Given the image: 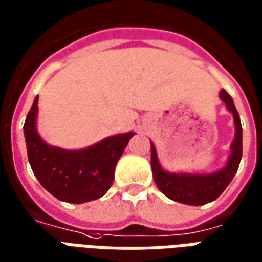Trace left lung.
<instances>
[{
    "label": "left lung",
    "instance_id": "obj_1",
    "mask_svg": "<svg viewBox=\"0 0 262 262\" xmlns=\"http://www.w3.org/2000/svg\"><path fill=\"white\" fill-rule=\"evenodd\" d=\"M221 99L226 103V107L233 113V120L236 125V137L232 144V155L229 158L228 165L222 170L211 174H176L167 173L160 167L156 156V149L154 144H150L152 154H150V165L154 180L160 191L167 198L173 201L187 204V205H204L208 202L216 200L225 188L229 186L234 174L237 173L238 165L243 154V144H242V123L238 113L234 107L233 99L228 92L223 89L221 92Z\"/></svg>",
    "mask_w": 262,
    "mask_h": 262
}]
</instances>
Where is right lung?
Listing matches in <instances>:
<instances>
[{
  "instance_id": "right-lung-1",
  "label": "right lung",
  "mask_w": 262,
  "mask_h": 262,
  "mask_svg": "<svg viewBox=\"0 0 262 262\" xmlns=\"http://www.w3.org/2000/svg\"><path fill=\"white\" fill-rule=\"evenodd\" d=\"M36 96L24 131L28 159L40 184L57 200L82 204L103 196L112 187L114 169L134 133L120 134L82 150H66L47 145L36 131Z\"/></svg>"
}]
</instances>
